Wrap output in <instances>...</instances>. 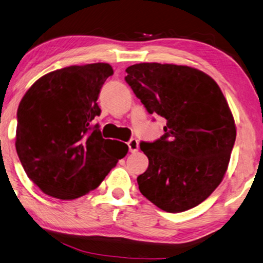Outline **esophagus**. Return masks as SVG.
Returning <instances> with one entry per match:
<instances>
[{"mask_svg":"<svg viewBox=\"0 0 263 263\" xmlns=\"http://www.w3.org/2000/svg\"><path fill=\"white\" fill-rule=\"evenodd\" d=\"M128 147H129V152H132V153L137 152V149H139V141H137L136 139L129 140Z\"/></svg>","mask_w":263,"mask_h":263,"instance_id":"34e87169","label":"esophagus"}]
</instances>
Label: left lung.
<instances>
[{"mask_svg":"<svg viewBox=\"0 0 263 263\" xmlns=\"http://www.w3.org/2000/svg\"><path fill=\"white\" fill-rule=\"evenodd\" d=\"M126 71L149 114L167 120L159 140L140 143L149 160L137 177L141 194L168 213L196 207L221 183L235 143L227 100L211 76L188 66L139 63Z\"/></svg>","mask_w":263,"mask_h":263,"instance_id":"8db88e82","label":"left lung"}]
</instances>
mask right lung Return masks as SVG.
I'll use <instances>...</instances> for the list:
<instances>
[{
  "label": "right lung",
  "mask_w": 263,
  "mask_h": 263,
  "mask_svg": "<svg viewBox=\"0 0 263 263\" xmlns=\"http://www.w3.org/2000/svg\"><path fill=\"white\" fill-rule=\"evenodd\" d=\"M110 64L70 66L48 72L24 94L17 109L16 152L28 177L47 194L74 200L98 188L128 145L106 140L96 101Z\"/></svg>",
  "instance_id": "add662e5"
}]
</instances>
